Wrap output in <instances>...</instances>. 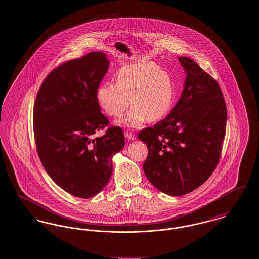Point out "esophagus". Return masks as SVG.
Masks as SVG:
<instances>
[{
  "instance_id": "1",
  "label": "esophagus",
  "mask_w": 259,
  "mask_h": 259,
  "mask_svg": "<svg viewBox=\"0 0 259 259\" xmlns=\"http://www.w3.org/2000/svg\"><path fill=\"white\" fill-rule=\"evenodd\" d=\"M125 137L128 139V140H131V141H133V140H135L136 136L133 132H131V131H126L125 132Z\"/></svg>"
}]
</instances>
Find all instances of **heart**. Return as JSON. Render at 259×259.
Instances as JSON below:
<instances>
[{
    "label": "heart",
    "instance_id": "obj_1",
    "mask_svg": "<svg viewBox=\"0 0 259 259\" xmlns=\"http://www.w3.org/2000/svg\"><path fill=\"white\" fill-rule=\"evenodd\" d=\"M96 100L112 117L121 116L131 103L133 107L122 123L139 127L147 119L159 120L170 111L174 100L172 80L154 63L136 62L118 70L115 83H101L96 90Z\"/></svg>",
    "mask_w": 259,
    "mask_h": 259
}]
</instances>
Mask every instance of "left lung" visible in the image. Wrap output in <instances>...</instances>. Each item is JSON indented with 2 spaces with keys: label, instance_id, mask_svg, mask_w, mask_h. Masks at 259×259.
Instances as JSON below:
<instances>
[{
  "label": "left lung",
  "instance_id": "8db88e82",
  "mask_svg": "<svg viewBox=\"0 0 259 259\" xmlns=\"http://www.w3.org/2000/svg\"><path fill=\"white\" fill-rule=\"evenodd\" d=\"M179 61L186 73L181 98L166 118L138 135L148 147L144 172L148 181L171 196L193 191L215 170L227 119L217 80L192 59Z\"/></svg>",
  "mask_w": 259,
  "mask_h": 259
}]
</instances>
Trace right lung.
Returning <instances> with one entry per match:
<instances>
[{
  "instance_id": "right-lung-1",
  "label": "right lung",
  "mask_w": 259,
  "mask_h": 259,
  "mask_svg": "<svg viewBox=\"0 0 259 259\" xmlns=\"http://www.w3.org/2000/svg\"><path fill=\"white\" fill-rule=\"evenodd\" d=\"M104 52L64 62L37 91L33 123L37 154L52 181L75 197H93L108 184L112 156L125 145L122 129L110 127L96 90L109 69Z\"/></svg>"
}]
</instances>
